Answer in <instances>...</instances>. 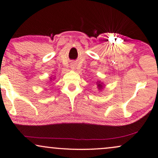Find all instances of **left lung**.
I'll use <instances>...</instances> for the list:
<instances>
[{
	"label": "left lung",
	"mask_w": 158,
	"mask_h": 158,
	"mask_svg": "<svg viewBox=\"0 0 158 158\" xmlns=\"http://www.w3.org/2000/svg\"><path fill=\"white\" fill-rule=\"evenodd\" d=\"M97 85H98V89L100 90L102 89V87H103V85H102V83H101L100 81H98V82H97Z\"/></svg>",
	"instance_id": "obj_1"
}]
</instances>
